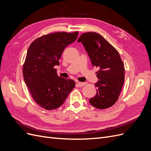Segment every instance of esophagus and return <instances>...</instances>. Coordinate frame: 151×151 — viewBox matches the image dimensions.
<instances>
[{"label": "esophagus", "instance_id": "obj_1", "mask_svg": "<svg viewBox=\"0 0 151 151\" xmlns=\"http://www.w3.org/2000/svg\"><path fill=\"white\" fill-rule=\"evenodd\" d=\"M86 84V83H80V82H78V83H76V85H77V86L80 87V88H81V87H83V86H84Z\"/></svg>", "mask_w": 151, "mask_h": 151}]
</instances>
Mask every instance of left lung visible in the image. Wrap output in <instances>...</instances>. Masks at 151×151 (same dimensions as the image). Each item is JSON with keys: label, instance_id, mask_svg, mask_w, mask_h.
<instances>
[{"label": "left lung", "instance_id": "obj_1", "mask_svg": "<svg viewBox=\"0 0 151 151\" xmlns=\"http://www.w3.org/2000/svg\"><path fill=\"white\" fill-rule=\"evenodd\" d=\"M81 42L93 66L99 68V79L94 86L96 94L89 99L90 104L98 109H106L115 104L124 83L125 67L120 54L101 35L93 32L81 35Z\"/></svg>", "mask_w": 151, "mask_h": 151}]
</instances>
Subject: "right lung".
I'll return each instance as SVG.
<instances>
[{
    "instance_id": "obj_1",
    "label": "right lung",
    "mask_w": 151,
    "mask_h": 151,
    "mask_svg": "<svg viewBox=\"0 0 151 151\" xmlns=\"http://www.w3.org/2000/svg\"><path fill=\"white\" fill-rule=\"evenodd\" d=\"M78 32H58L43 35L32 42L27 52L22 74L32 98L47 110L64 103L75 87L72 79L58 77L54 67L59 65L63 50L76 40Z\"/></svg>"
}]
</instances>
